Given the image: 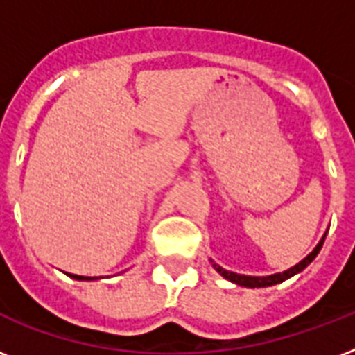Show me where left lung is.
Here are the masks:
<instances>
[{
	"instance_id": "1",
	"label": "left lung",
	"mask_w": 355,
	"mask_h": 355,
	"mask_svg": "<svg viewBox=\"0 0 355 355\" xmlns=\"http://www.w3.org/2000/svg\"><path fill=\"white\" fill-rule=\"evenodd\" d=\"M326 239V234L322 236V239L319 241V245L313 248V252H309L306 258L300 261V263H297L295 267H291V269L284 270V272H276V275H270V276H245V275H237V272H232V270H227L223 269V267H219V265L214 263V267H216V270L219 272L221 276H225L227 280L234 282V284H237V286H243V287H269V286H275V284H280V282L287 280V278H291V276H295L297 272H300V270H304L306 267H308L311 261H313L315 258H317V254L320 252V248H322V243H324Z\"/></svg>"
}]
</instances>
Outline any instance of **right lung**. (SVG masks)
<instances>
[{
  "instance_id": "obj_1",
  "label": "right lung",
  "mask_w": 355,
  "mask_h": 355,
  "mask_svg": "<svg viewBox=\"0 0 355 355\" xmlns=\"http://www.w3.org/2000/svg\"><path fill=\"white\" fill-rule=\"evenodd\" d=\"M71 276V278H75V280H96V278H92V276H77V275H68Z\"/></svg>"
}]
</instances>
